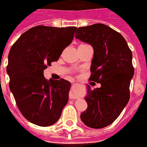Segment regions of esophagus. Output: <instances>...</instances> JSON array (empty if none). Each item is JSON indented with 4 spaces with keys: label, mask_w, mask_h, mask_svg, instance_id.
<instances>
[{
    "label": "esophagus",
    "mask_w": 147,
    "mask_h": 147,
    "mask_svg": "<svg viewBox=\"0 0 147 147\" xmlns=\"http://www.w3.org/2000/svg\"><path fill=\"white\" fill-rule=\"evenodd\" d=\"M69 98L71 99V100H74V99H78L79 97H78V96H76L74 93H71L70 95H69Z\"/></svg>",
    "instance_id": "34e87169"
}]
</instances>
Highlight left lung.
Masks as SVG:
<instances>
[{"instance_id": "left-lung-1", "label": "left lung", "mask_w": 147, "mask_h": 147, "mask_svg": "<svg viewBox=\"0 0 147 147\" xmlns=\"http://www.w3.org/2000/svg\"><path fill=\"white\" fill-rule=\"evenodd\" d=\"M75 37L93 47L90 80L101 85L94 90L86 86L88 107L80 118L90 128L102 129L113 123L129 102L132 54L125 38L104 24L79 27Z\"/></svg>"}]
</instances>
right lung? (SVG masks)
<instances>
[{
  "label": "right lung",
  "mask_w": 147,
  "mask_h": 147,
  "mask_svg": "<svg viewBox=\"0 0 147 147\" xmlns=\"http://www.w3.org/2000/svg\"><path fill=\"white\" fill-rule=\"evenodd\" d=\"M76 27L38 26L20 36L8 54L9 88L17 107L36 125H54L68 101L71 83L64 79L47 80L43 71L59 59L70 45Z\"/></svg>",
  "instance_id": "obj_1"
}]
</instances>
